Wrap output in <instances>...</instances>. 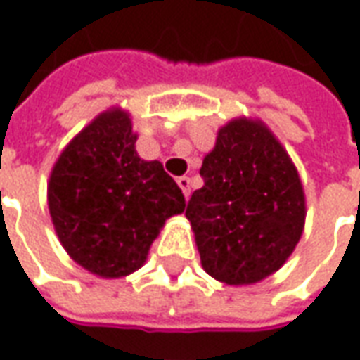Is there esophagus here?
Returning a JSON list of instances; mask_svg holds the SVG:
<instances>
[{"instance_id": "1", "label": "esophagus", "mask_w": 360, "mask_h": 360, "mask_svg": "<svg viewBox=\"0 0 360 360\" xmlns=\"http://www.w3.org/2000/svg\"><path fill=\"white\" fill-rule=\"evenodd\" d=\"M177 185H179L181 191H183L185 198H188V196H191V179H188V177H179V179H177Z\"/></svg>"}]
</instances>
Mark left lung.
Here are the masks:
<instances>
[{
    "label": "left lung",
    "mask_w": 360,
    "mask_h": 360,
    "mask_svg": "<svg viewBox=\"0 0 360 360\" xmlns=\"http://www.w3.org/2000/svg\"><path fill=\"white\" fill-rule=\"evenodd\" d=\"M200 177L185 216L204 270L229 285L279 270L301 239L304 195L276 136L260 121L235 119L219 129Z\"/></svg>",
    "instance_id": "obj_1"
}]
</instances>
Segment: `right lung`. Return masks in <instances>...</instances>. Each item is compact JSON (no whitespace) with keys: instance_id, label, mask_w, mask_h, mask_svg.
<instances>
[{"instance_id":"add662e5","label":"right lung","mask_w":360,"mask_h":360,"mask_svg":"<svg viewBox=\"0 0 360 360\" xmlns=\"http://www.w3.org/2000/svg\"><path fill=\"white\" fill-rule=\"evenodd\" d=\"M134 142L125 111H105L69 142L48 185L59 241L102 278L139 270L165 219L185 210L177 183L160 162L141 160Z\"/></svg>"}]
</instances>
